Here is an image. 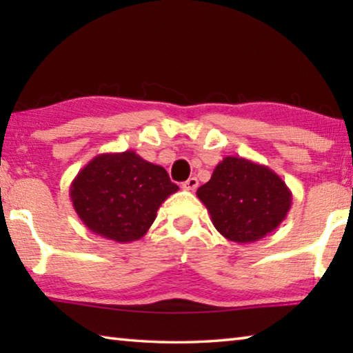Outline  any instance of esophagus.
Wrapping results in <instances>:
<instances>
[{"label": "esophagus", "mask_w": 353, "mask_h": 353, "mask_svg": "<svg viewBox=\"0 0 353 353\" xmlns=\"http://www.w3.org/2000/svg\"><path fill=\"white\" fill-rule=\"evenodd\" d=\"M198 185H199L198 179H196V177H190L188 181H185V182L182 183V188L188 190V191H194L196 188H198Z\"/></svg>", "instance_id": "obj_1"}]
</instances>
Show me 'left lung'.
<instances>
[{
    "label": "left lung",
    "mask_w": 353,
    "mask_h": 353,
    "mask_svg": "<svg viewBox=\"0 0 353 353\" xmlns=\"http://www.w3.org/2000/svg\"><path fill=\"white\" fill-rule=\"evenodd\" d=\"M221 235L235 243L259 241L282 224L292 194L270 166L224 157L196 191Z\"/></svg>",
    "instance_id": "1"
}]
</instances>
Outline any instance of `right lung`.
Instances as JSON below:
<instances>
[{
    "label": "right lung",
    "instance_id": "add662e5",
    "mask_svg": "<svg viewBox=\"0 0 353 353\" xmlns=\"http://www.w3.org/2000/svg\"><path fill=\"white\" fill-rule=\"evenodd\" d=\"M177 190L165 168L135 151L105 152L77 172L70 198L77 216L93 234L130 243L146 234L160 205Z\"/></svg>",
    "mask_w": 353,
    "mask_h": 353
}]
</instances>
